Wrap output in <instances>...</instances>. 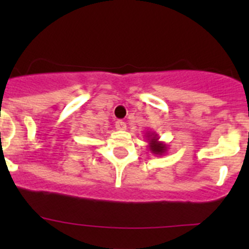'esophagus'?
<instances>
[{
  "instance_id": "34e87169",
  "label": "esophagus",
  "mask_w": 249,
  "mask_h": 249,
  "mask_svg": "<svg viewBox=\"0 0 249 249\" xmlns=\"http://www.w3.org/2000/svg\"><path fill=\"white\" fill-rule=\"evenodd\" d=\"M115 129L119 130V131H124V130H126V124H125L123 120H118V122L115 123Z\"/></svg>"
}]
</instances>
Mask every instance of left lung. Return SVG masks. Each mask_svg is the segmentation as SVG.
<instances>
[{"label":"left lung","instance_id":"left-lung-1","mask_svg":"<svg viewBox=\"0 0 249 249\" xmlns=\"http://www.w3.org/2000/svg\"><path fill=\"white\" fill-rule=\"evenodd\" d=\"M145 139H147L148 142V147H149V150L153 153L154 155H164L166 154L167 149H169V145L166 144L165 142H161L159 140V136H158L157 132H145Z\"/></svg>","mask_w":249,"mask_h":249}]
</instances>
